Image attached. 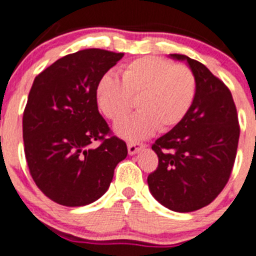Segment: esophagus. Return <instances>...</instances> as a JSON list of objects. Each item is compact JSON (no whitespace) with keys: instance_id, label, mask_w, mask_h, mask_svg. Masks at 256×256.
<instances>
[{"instance_id":"obj_1","label":"esophagus","mask_w":256,"mask_h":256,"mask_svg":"<svg viewBox=\"0 0 256 256\" xmlns=\"http://www.w3.org/2000/svg\"><path fill=\"white\" fill-rule=\"evenodd\" d=\"M142 149H144V145L142 144H138V142H128V152L130 155H135L136 152H139Z\"/></svg>"}]
</instances>
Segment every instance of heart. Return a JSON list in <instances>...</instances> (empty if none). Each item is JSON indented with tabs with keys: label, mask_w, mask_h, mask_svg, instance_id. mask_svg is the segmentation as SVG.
<instances>
[{
	"label": "heart",
	"mask_w": 256,
	"mask_h": 256,
	"mask_svg": "<svg viewBox=\"0 0 256 256\" xmlns=\"http://www.w3.org/2000/svg\"><path fill=\"white\" fill-rule=\"evenodd\" d=\"M197 94V80L188 66H174L158 56H144L121 69V80L106 74L96 86V102L114 122L135 106L140 111L117 124L114 131L136 142L155 132L168 131L184 120Z\"/></svg>",
	"instance_id": "b5f03b06"
}]
</instances>
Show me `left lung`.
I'll use <instances>...</instances> for the list:
<instances>
[{"mask_svg":"<svg viewBox=\"0 0 256 256\" xmlns=\"http://www.w3.org/2000/svg\"><path fill=\"white\" fill-rule=\"evenodd\" d=\"M169 58L187 62L197 80V94L184 120L152 144L159 164L148 176V186L166 208L192 212L211 204L228 183L240 128L224 82L194 59L182 54Z\"/></svg>","mask_w":256,"mask_h":256,"instance_id":"obj_1","label":"left lung"}]
</instances>
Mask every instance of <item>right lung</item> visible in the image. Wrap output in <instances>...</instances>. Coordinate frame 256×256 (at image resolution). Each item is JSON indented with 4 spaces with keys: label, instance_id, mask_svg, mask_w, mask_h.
Segmentation results:
<instances>
[{
    "label": "right lung",
    "instance_id": "add662e5",
    "mask_svg": "<svg viewBox=\"0 0 256 256\" xmlns=\"http://www.w3.org/2000/svg\"><path fill=\"white\" fill-rule=\"evenodd\" d=\"M122 56L80 50L34 80L22 118L25 156L39 190L56 204L80 207L101 198L128 155L125 142L104 138L110 128L96 102V86Z\"/></svg>",
    "mask_w": 256,
    "mask_h": 256
}]
</instances>
